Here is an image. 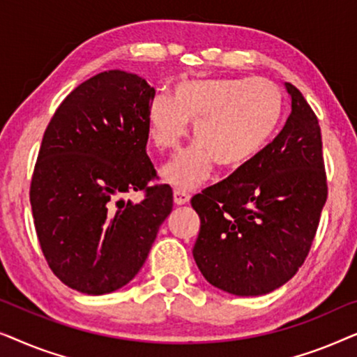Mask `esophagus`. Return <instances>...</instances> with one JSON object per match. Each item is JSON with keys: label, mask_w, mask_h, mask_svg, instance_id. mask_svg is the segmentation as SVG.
<instances>
[{"label": "esophagus", "mask_w": 357, "mask_h": 357, "mask_svg": "<svg viewBox=\"0 0 357 357\" xmlns=\"http://www.w3.org/2000/svg\"><path fill=\"white\" fill-rule=\"evenodd\" d=\"M174 202H175V204H178V206H182V204H187L190 202V195L182 192V190H175V192H174Z\"/></svg>", "instance_id": "obj_1"}]
</instances>
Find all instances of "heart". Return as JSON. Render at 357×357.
Returning a JSON list of instances; mask_svg holds the SVG:
<instances>
[{
  "label": "heart",
  "instance_id": "obj_1",
  "mask_svg": "<svg viewBox=\"0 0 357 357\" xmlns=\"http://www.w3.org/2000/svg\"><path fill=\"white\" fill-rule=\"evenodd\" d=\"M281 112L280 87L266 77L195 79L178 82L172 97L155 96L146 123L159 151L178 148L193 123L197 141L162 169L165 182L190 192L209 177L214 160L222 167L250 162L271 139Z\"/></svg>",
  "mask_w": 357,
  "mask_h": 357
}]
</instances>
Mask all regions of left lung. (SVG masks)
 <instances>
[{
  "label": "left lung",
  "instance_id": "left-lung-1",
  "mask_svg": "<svg viewBox=\"0 0 357 357\" xmlns=\"http://www.w3.org/2000/svg\"><path fill=\"white\" fill-rule=\"evenodd\" d=\"M284 87L291 112L276 138L192 198L202 221L195 261L209 284L234 296L268 294L296 275L326 202L319 120L297 87Z\"/></svg>",
  "mask_w": 357,
  "mask_h": 357
}]
</instances>
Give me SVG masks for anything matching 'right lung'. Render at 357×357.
Masks as SVG:
<instances>
[{
    "instance_id": "right-lung-1",
    "label": "right lung",
    "mask_w": 357,
    "mask_h": 357,
    "mask_svg": "<svg viewBox=\"0 0 357 357\" xmlns=\"http://www.w3.org/2000/svg\"><path fill=\"white\" fill-rule=\"evenodd\" d=\"M154 96L138 75L104 71L61 102L43 135L31 183L33 224L48 266L82 294L128 284L172 211V188L148 187L155 170L146 114ZM139 189L143 202L124 199Z\"/></svg>"
}]
</instances>
